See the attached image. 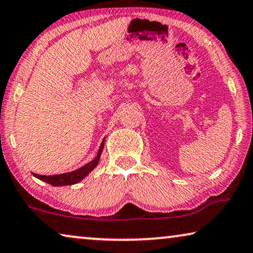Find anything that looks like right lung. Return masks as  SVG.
<instances>
[{"instance_id":"add662e5","label":"right lung","mask_w":253,"mask_h":253,"mask_svg":"<svg viewBox=\"0 0 253 253\" xmlns=\"http://www.w3.org/2000/svg\"><path fill=\"white\" fill-rule=\"evenodd\" d=\"M104 144H105V139L101 142L97 156L94 157L91 162L86 163L85 166H83L82 168H80V169H78V170L67 172V173L53 174V175H41V174H36V173H33V174H34V177L40 179V180L45 181V182H47V184H50L52 186H68V185L78 184L79 181H81L83 178H85L86 175L97 167L98 162H99L100 155L102 153V149H104Z\"/></svg>"}]
</instances>
